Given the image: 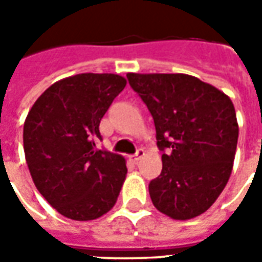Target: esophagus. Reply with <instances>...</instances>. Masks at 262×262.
<instances>
[{"label":"esophagus","instance_id":"1","mask_svg":"<svg viewBox=\"0 0 262 262\" xmlns=\"http://www.w3.org/2000/svg\"><path fill=\"white\" fill-rule=\"evenodd\" d=\"M143 156H144V150H143V148H138L134 155H131V156H129V160H131L133 163H137V162H138V160H140Z\"/></svg>","mask_w":262,"mask_h":262}]
</instances>
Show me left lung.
<instances>
[{"instance_id":"1","label":"left lung","mask_w":262,"mask_h":262,"mask_svg":"<svg viewBox=\"0 0 262 262\" xmlns=\"http://www.w3.org/2000/svg\"><path fill=\"white\" fill-rule=\"evenodd\" d=\"M156 126L162 173L148 192L175 220L207 211L225 189L236 153V112L223 92L186 74H126Z\"/></svg>"}]
</instances>
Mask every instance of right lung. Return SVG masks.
<instances>
[{
	"instance_id": "obj_1",
	"label": "right lung",
	"mask_w": 262,
	"mask_h": 262,
	"mask_svg": "<svg viewBox=\"0 0 262 262\" xmlns=\"http://www.w3.org/2000/svg\"><path fill=\"white\" fill-rule=\"evenodd\" d=\"M126 81L118 74H77L40 95L23 128L27 166L37 191L62 216L95 220L115 206L125 159L97 150L99 125Z\"/></svg>"
}]
</instances>
